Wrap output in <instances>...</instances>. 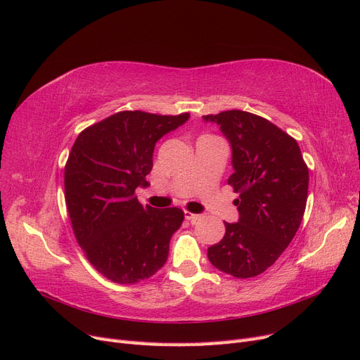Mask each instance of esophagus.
I'll return each mask as SVG.
<instances>
[{
  "instance_id": "1",
  "label": "esophagus",
  "mask_w": 360,
  "mask_h": 360,
  "mask_svg": "<svg viewBox=\"0 0 360 360\" xmlns=\"http://www.w3.org/2000/svg\"><path fill=\"white\" fill-rule=\"evenodd\" d=\"M184 217H186V219L189 221V222H192V224H195L197 221H200L201 217H202V214H195V213H189V212H184Z\"/></svg>"
}]
</instances>
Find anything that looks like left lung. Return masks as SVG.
I'll return each instance as SVG.
<instances>
[{
	"mask_svg": "<svg viewBox=\"0 0 360 360\" xmlns=\"http://www.w3.org/2000/svg\"><path fill=\"white\" fill-rule=\"evenodd\" d=\"M231 146L238 198L237 222H225V236L207 249L210 263L236 278H252L270 267L296 236L308 198L309 172L300 148L269 120L245 111L202 115Z\"/></svg>",
	"mask_w": 360,
	"mask_h": 360,
	"instance_id": "obj_1",
	"label": "left lung"
}]
</instances>
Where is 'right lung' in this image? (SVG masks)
<instances>
[{"label": "right lung", "instance_id": "1", "mask_svg": "<svg viewBox=\"0 0 360 360\" xmlns=\"http://www.w3.org/2000/svg\"><path fill=\"white\" fill-rule=\"evenodd\" d=\"M189 114L123 111L85 129L64 168V192L73 233L90 263L118 284L153 276L169 254L184 213L141 205L136 188L150 186L158 141Z\"/></svg>", "mask_w": 360, "mask_h": 360}]
</instances>
